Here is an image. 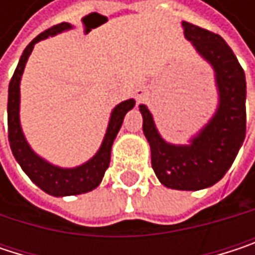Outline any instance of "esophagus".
Listing matches in <instances>:
<instances>
[{"instance_id": "1", "label": "esophagus", "mask_w": 255, "mask_h": 255, "mask_svg": "<svg viewBox=\"0 0 255 255\" xmlns=\"http://www.w3.org/2000/svg\"><path fill=\"white\" fill-rule=\"evenodd\" d=\"M134 94H135L137 102H140V100H143V97L146 96V88H144V87H137L135 91H134Z\"/></svg>"}]
</instances>
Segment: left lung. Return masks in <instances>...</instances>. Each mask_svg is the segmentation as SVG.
Masks as SVG:
<instances>
[{
  "mask_svg": "<svg viewBox=\"0 0 255 255\" xmlns=\"http://www.w3.org/2000/svg\"><path fill=\"white\" fill-rule=\"evenodd\" d=\"M181 26L184 38L213 68L219 93L214 115L187 144H174L159 134L146 105L138 109L150 146L152 168L161 184L176 190H201L223 178L244 143L247 81L236 56L220 35L187 22Z\"/></svg>",
  "mask_w": 255,
  "mask_h": 255,
  "instance_id": "1",
  "label": "left lung"
}]
</instances>
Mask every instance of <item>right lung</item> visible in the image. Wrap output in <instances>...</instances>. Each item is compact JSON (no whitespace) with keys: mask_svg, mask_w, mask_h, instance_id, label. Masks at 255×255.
<instances>
[{"mask_svg":"<svg viewBox=\"0 0 255 255\" xmlns=\"http://www.w3.org/2000/svg\"><path fill=\"white\" fill-rule=\"evenodd\" d=\"M74 29L71 23H59V25L50 27L48 30L39 33L36 38H33L29 45L23 50V54L20 56L19 65L14 71V75L8 85V105H7V115H8V141L13 152V156L16 158L17 164L22 167L26 176L30 178L39 189H42L45 193L51 196H72L87 193L93 189H96L105 176V171L109 167L111 162V149L114 144V140L123 126L124 117L128 111H131L135 105L134 99H128L117 105L109 118V124L106 128L103 141L99 147V150L84 164L72 167V168H63L59 165H54L39 156L27 143L22 124H20V81L25 71L26 62L35 47L36 42L47 39L48 36H54L57 33L66 32Z\"/></svg>","mask_w":255,"mask_h":255,"instance_id":"right-lung-1","label":"right lung"}]
</instances>
